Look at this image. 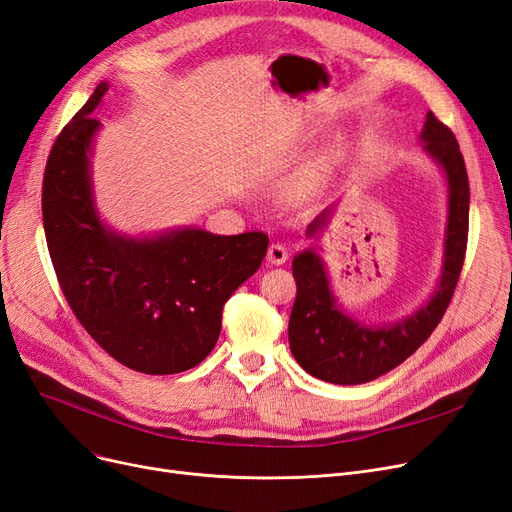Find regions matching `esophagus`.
<instances>
[{
  "label": "esophagus",
  "instance_id": "esophagus-1",
  "mask_svg": "<svg viewBox=\"0 0 512 512\" xmlns=\"http://www.w3.org/2000/svg\"><path fill=\"white\" fill-rule=\"evenodd\" d=\"M287 257H289V251H287L285 244H282V242H272L270 244L268 257H266L270 263H274V266H282V263L287 261Z\"/></svg>",
  "mask_w": 512,
  "mask_h": 512
}]
</instances>
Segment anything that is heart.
I'll use <instances>...</instances> for the list:
<instances>
[{"mask_svg": "<svg viewBox=\"0 0 512 512\" xmlns=\"http://www.w3.org/2000/svg\"><path fill=\"white\" fill-rule=\"evenodd\" d=\"M318 181H320V168H318V166H312V168L306 170L304 175H301V177L297 179L295 192H297L299 196H308V194L314 192Z\"/></svg>", "mask_w": 512, "mask_h": 512, "instance_id": "heart-1", "label": "heart"}]
</instances>
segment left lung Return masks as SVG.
Masks as SVG:
<instances>
[{
  "mask_svg": "<svg viewBox=\"0 0 512 512\" xmlns=\"http://www.w3.org/2000/svg\"><path fill=\"white\" fill-rule=\"evenodd\" d=\"M424 149L441 164L449 187V221L441 282L420 310L394 325L367 327L337 308L325 263L314 251L293 259L297 297L289 318V346L301 369L329 384L356 386L399 367L437 329L456 291L468 242L470 187L456 135L430 111L422 130ZM329 211L316 217L308 236L325 225Z\"/></svg>",
  "mask_w": 512,
  "mask_h": 512,
  "instance_id": "1",
  "label": "left lung"
}]
</instances>
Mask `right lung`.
<instances>
[{
	"instance_id": "1",
	"label": "right lung",
	"mask_w": 512,
	"mask_h": 512,
	"mask_svg": "<svg viewBox=\"0 0 512 512\" xmlns=\"http://www.w3.org/2000/svg\"><path fill=\"white\" fill-rule=\"evenodd\" d=\"M105 92L101 82L50 149L42 185L50 259L75 318L111 358L147 375L181 373L215 348L225 301L259 270L270 238L196 227L156 238L109 232L88 160L101 124L92 111Z\"/></svg>"
}]
</instances>
